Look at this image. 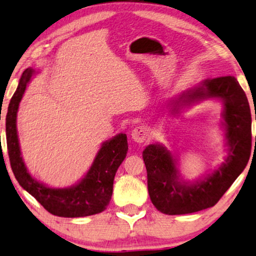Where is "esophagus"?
Here are the masks:
<instances>
[{"mask_svg":"<svg viewBox=\"0 0 256 256\" xmlns=\"http://www.w3.org/2000/svg\"><path fill=\"white\" fill-rule=\"evenodd\" d=\"M148 137H149V130L144 126H138L132 129V138L135 140L136 143H143L146 142Z\"/></svg>","mask_w":256,"mask_h":256,"instance_id":"esophagus-1","label":"esophagus"}]
</instances>
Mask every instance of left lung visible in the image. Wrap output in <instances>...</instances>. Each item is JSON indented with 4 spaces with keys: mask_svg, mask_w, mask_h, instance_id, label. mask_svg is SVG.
Instances as JSON below:
<instances>
[{
    "mask_svg": "<svg viewBox=\"0 0 256 256\" xmlns=\"http://www.w3.org/2000/svg\"><path fill=\"white\" fill-rule=\"evenodd\" d=\"M209 98L223 102V127L228 156L216 171L194 182L184 181L178 159L160 144H150L143 151L148 173V190L152 204L166 214H184L214 206L245 170L250 156L252 118L245 92L233 76L204 80L174 99L171 113L180 107Z\"/></svg>",
    "mask_w": 256,
    "mask_h": 256,
    "instance_id": "8db88e82",
    "label": "left lung"
}]
</instances>
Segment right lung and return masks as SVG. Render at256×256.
I'll return each instance as SVG.
<instances>
[{
    "mask_svg": "<svg viewBox=\"0 0 256 256\" xmlns=\"http://www.w3.org/2000/svg\"><path fill=\"white\" fill-rule=\"evenodd\" d=\"M34 74L31 68L23 72L10 100L6 118V146L14 178L48 212L55 216L75 218L102 212L108 206L113 192L114 176L127 156V136L119 134L104 142L90 170L80 182L72 187L50 188L36 181L28 173L22 157L16 124L20 102Z\"/></svg>",
    "mask_w": 256,
    "mask_h": 256,
    "instance_id": "add662e5",
    "label": "right lung"
}]
</instances>
